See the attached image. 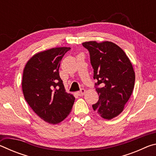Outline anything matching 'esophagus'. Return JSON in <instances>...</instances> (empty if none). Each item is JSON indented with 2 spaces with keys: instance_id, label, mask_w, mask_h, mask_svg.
I'll use <instances>...</instances> for the list:
<instances>
[{
  "instance_id": "obj_1",
  "label": "esophagus",
  "mask_w": 156,
  "mask_h": 156,
  "mask_svg": "<svg viewBox=\"0 0 156 156\" xmlns=\"http://www.w3.org/2000/svg\"><path fill=\"white\" fill-rule=\"evenodd\" d=\"M85 89H82L80 91H78V95L79 96H84V94H85Z\"/></svg>"
}]
</instances>
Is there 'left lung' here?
<instances>
[{"mask_svg": "<svg viewBox=\"0 0 156 156\" xmlns=\"http://www.w3.org/2000/svg\"><path fill=\"white\" fill-rule=\"evenodd\" d=\"M98 80L96 90L99 100L92 107L102 118L111 120L123 112L135 83V72L125 51L110 41L84 42Z\"/></svg>", "mask_w": 156, "mask_h": 156, "instance_id": "8db88e82", "label": "left lung"}]
</instances>
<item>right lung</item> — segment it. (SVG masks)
<instances>
[{
    "label": "right lung",
    "mask_w": 156,
    "mask_h": 156,
    "mask_svg": "<svg viewBox=\"0 0 156 156\" xmlns=\"http://www.w3.org/2000/svg\"><path fill=\"white\" fill-rule=\"evenodd\" d=\"M70 47H54L34 54L25 66L22 89L25 99L42 120L56 125L67 117L75 97L66 92L59 76L60 60Z\"/></svg>",
    "instance_id": "obj_1"
}]
</instances>
